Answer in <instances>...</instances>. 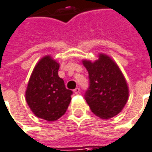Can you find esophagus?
Masks as SVG:
<instances>
[{
  "mask_svg": "<svg viewBox=\"0 0 152 152\" xmlns=\"http://www.w3.org/2000/svg\"><path fill=\"white\" fill-rule=\"evenodd\" d=\"M74 93H75V94H79V93H80V88H79V87H76V89L74 90Z\"/></svg>",
  "mask_w": 152,
  "mask_h": 152,
  "instance_id": "34e87169",
  "label": "esophagus"
}]
</instances>
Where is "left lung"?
I'll list each match as a JSON object with an SVG mask.
<instances>
[{"label":"left lung","mask_w":152,"mask_h":152,"mask_svg":"<svg viewBox=\"0 0 152 152\" xmlns=\"http://www.w3.org/2000/svg\"><path fill=\"white\" fill-rule=\"evenodd\" d=\"M82 63L89 74L85 99L91 111L102 119L119 114L127 102L129 90L117 64L105 54H99L94 62L83 60Z\"/></svg>","instance_id":"1"}]
</instances>
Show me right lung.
<instances>
[{
	"label": "right lung",
	"instance_id": "obj_1",
	"mask_svg": "<svg viewBox=\"0 0 152 152\" xmlns=\"http://www.w3.org/2000/svg\"><path fill=\"white\" fill-rule=\"evenodd\" d=\"M60 65L50 56L37 62L29 80L26 100L37 117L55 121L61 117L71 102L72 91L58 76Z\"/></svg>",
	"mask_w": 152,
	"mask_h": 152
}]
</instances>
